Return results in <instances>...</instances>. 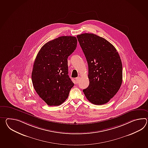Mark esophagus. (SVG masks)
I'll return each instance as SVG.
<instances>
[{
	"label": "esophagus",
	"mask_w": 148,
	"mask_h": 148,
	"mask_svg": "<svg viewBox=\"0 0 148 148\" xmlns=\"http://www.w3.org/2000/svg\"><path fill=\"white\" fill-rule=\"evenodd\" d=\"M79 79H80V77H77L76 78V81L77 83H79Z\"/></svg>",
	"instance_id": "34e87169"
}]
</instances>
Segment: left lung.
Wrapping results in <instances>:
<instances>
[{
    "instance_id": "8db88e82",
    "label": "left lung",
    "mask_w": 148,
    "mask_h": 148,
    "mask_svg": "<svg viewBox=\"0 0 148 148\" xmlns=\"http://www.w3.org/2000/svg\"><path fill=\"white\" fill-rule=\"evenodd\" d=\"M88 64L89 86L84 89L86 98L94 105L108 102L122 85L123 68L115 47L102 37L92 33L77 36Z\"/></svg>"
}]
</instances>
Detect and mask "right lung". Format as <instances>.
Wrapping results in <instances>:
<instances>
[{
    "instance_id": "obj_1",
    "label": "right lung",
    "mask_w": 148,
    "mask_h": 148,
    "mask_svg": "<svg viewBox=\"0 0 148 148\" xmlns=\"http://www.w3.org/2000/svg\"><path fill=\"white\" fill-rule=\"evenodd\" d=\"M75 36H62L46 43L36 56L32 72L33 87L48 105L59 106L74 85L68 75V57L75 50Z\"/></svg>"
}]
</instances>
